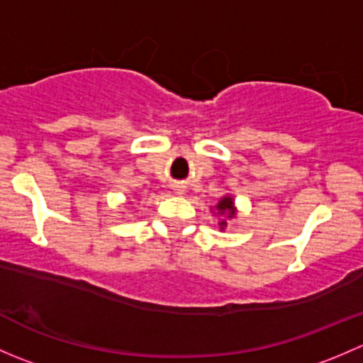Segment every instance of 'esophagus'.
Instances as JSON below:
<instances>
[{
    "mask_svg": "<svg viewBox=\"0 0 363 363\" xmlns=\"http://www.w3.org/2000/svg\"><path fill=\"white\" fill-rule=\"evenodd\" d=\"M175 195H184V188L182 186H175Z\"/></svg>",
    "mask_w": 363,
    "mask_h": 363,
    "instance_id": "obj_1",
    "label": "esophagus"
}]
</instances>
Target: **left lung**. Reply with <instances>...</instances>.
<instances>
[{
    "label": "left lung",
    "instance_id": "8db88e82",
    "mask_svg": "<svg viewBox=\"0 0 363 363\" xmlns=\"http://www.w3.org/2000/svg\"><path fill=\"white\" fill-rule=\"evenodd\" d=\"M211 212H214V216H219V221H218V226L219 230H225L226 225H228V221H232V219L237 218V214H239V211H237L235 207V200H233L232 195H225L219 199V202L214 205V207H211Z\"/></svg>",
    "mask_w": 363,
    "mask_h": 363
}]
</instances>
